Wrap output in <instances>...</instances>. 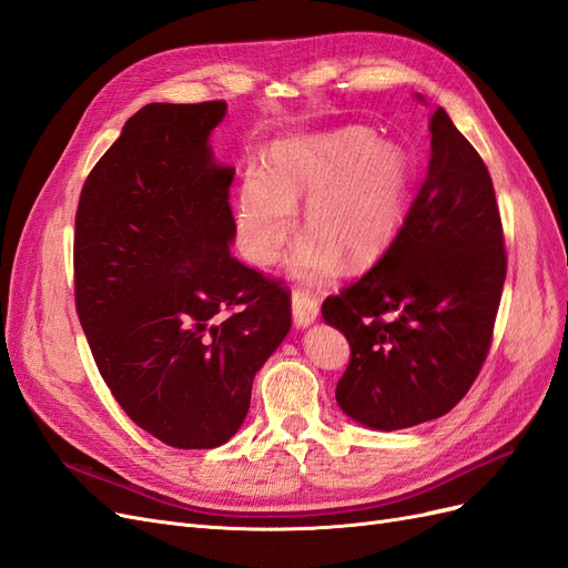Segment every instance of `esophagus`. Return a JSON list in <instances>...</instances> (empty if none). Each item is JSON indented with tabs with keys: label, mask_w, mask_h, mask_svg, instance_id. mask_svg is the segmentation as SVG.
<instances>
[{
	"label": "esophagus",
	"mask_w": 568,
	"mask_h": 568,
	"mask_svg": "<svg viewBox=\"0 0 568 568\" xmlns=\"http://www.w3.org/2000/svg\"><path fill=\"white\" fill-rule=\"evenodd\" d=\"M291 311H294V322L298 326H307L317 320L320 301L311 288L298 286V288H294V294H291Z\"/></svg>",
	"instance_id": "1"
}]
</instances>
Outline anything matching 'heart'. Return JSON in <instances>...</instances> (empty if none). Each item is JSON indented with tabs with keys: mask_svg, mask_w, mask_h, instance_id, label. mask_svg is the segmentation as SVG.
Returning a JSON list of instances; mask_svg holds the SVG:
<instances>
[{
	"mask_svg": "<svg viewBox=\"0 0 568 568\" xmlns=\"http://www.w3.org/2000/svg\"><path fill=\"white\" fill-rule=\"evenodd\" d=\"M409 184V153L400 144L376 142L365 128L282 142L272 151L270 178L251 173L239 192V244L253 263H272L296 227L294 203L311 196V234L294 253V272L317 277L334 267L336 253L346 265H357L390 244Z\"/></svg>",
	"mask_w": 568,
	"mask_h": 568,
	"instance_id": "heart-1",
	"label": "heart"
}]
</instances>
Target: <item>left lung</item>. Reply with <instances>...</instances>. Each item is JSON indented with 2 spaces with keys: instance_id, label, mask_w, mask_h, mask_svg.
I'll return each mask as SVG.
<instances>
[{
  "instance_id": "left-lung-1",
  "label": "left lung",
  "mask_w": 568,
  "mask_h": 568,
  "mask_svg": "<svg viewBox=\"0 0 568 568\" xmlns=\"http://www.w3.org/2000/svg\"><path fill=\"white\" fill-rule=\"evenodd\" d=\"M505 274L490 173L438 106L432 163L398 234L363 277L322 303V317L351 343L341 409L382 432L448 415L486 363Z\"/></svg>"
}]
</instances>
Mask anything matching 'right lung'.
<instances>
[{
  "label": "right lung",
  "mask_w": 568,
  "mask_h": 568,
  "mask_svg": "<svg viewBox=\"0 0 568 568\" xmlns=\"http://www.w3.org/2000/svg\"><path fill=\"white\" fill-rule=\"evenodd\" d=\"M225 101L149 104L80 192L75 311L125 415L180 450L242 426L255 372L291 329V291L230 251L234 170L209 134Z\"/></svg>",
  "instance_id": "1"
}]
</instances>
